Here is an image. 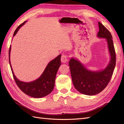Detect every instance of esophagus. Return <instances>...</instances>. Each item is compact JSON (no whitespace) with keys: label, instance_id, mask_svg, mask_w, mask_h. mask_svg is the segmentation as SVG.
<instances>
[{"label":"esophagus","instance_id":"1","mask_svg":"<svg viewBox=\"0 0 124 124\" xmlns=\"http://www.w3.org/2000/svg\"><path fill=\"white\" fill-rule=\"evenodd\" d=\"M68 61V56L66 55H62L61 57V62L63 63H65Z\"/></svg>","mask_w":124,"mask_h":124}]
</instances>
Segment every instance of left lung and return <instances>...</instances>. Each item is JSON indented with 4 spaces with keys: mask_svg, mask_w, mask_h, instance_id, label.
<instances>
[{
    "mask_svg": "<svg viewBox=\"0 0 124 124\" xmlns=\"http://www.w3.org/2000/svg\"><path fill=\"white\" fill-rule=\"evenodd\" d=\"M98 37L106 39L111 55L110 62L103 70H88L78 61L72 58L69 62L70 72L74 87L78 92L86 95L97 94L107 87L113 75L116 65V54L112 36L110 32L98 22Z\"/></svg>",
    "mask_w": 124,
    "mask_h": 124,
    "instance_id": "1",
    "label": "left lung"
}]
</instances>
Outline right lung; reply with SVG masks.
Instances as JSON below:
<instances>
[{
  "mask_svg": "<svg viewBox=\"0 0 124 124\" xmlns=\"http://www.w3.org/2000/svg\"><path fill=\"white\" fill-rule=\"evenodd\" d=\"M26 22L18 26L14 32L13 36L16 34L18 30ZM10 52L11 46L9 52L10 65L14 80L21 91L26 95L37 98H42L50 93L54 89L56 73L61 65V55H59L48 63L43 72L38 79L31 82H24L18 80L14 74L10 61Z\"/></svg>",
  "mask_w": 124,
  "mask_h": 124,
  "instance_id": "1",
  "label": "right lung"
}]
</instances>
